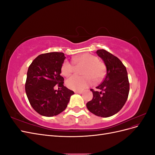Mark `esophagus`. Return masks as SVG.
<instances>
[{"mask_svg": "<svg viewBox=\"0 0 155 155\" xmlns=\"http://www.w3.org/2000/svg\"><path fill=\"white\" fill-rule=\"evenodd\" d=\"M75 93H76V94H82L83 93V91H75Z\"/></svg>", "mask_w": 155, "mask_h": 155, "instance_id": "1", "label": "esophagus"}]
</instances>
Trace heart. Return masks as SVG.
I'll return each instance as SVG.
<instances>
[{
	"mask_svg": "<svg viewBox=\"0 0 155 155\" xmlns=\"http://www.w3.org/2000/svg\"><path fill=\"white\" fill-rule=\"evenodd\" d=\"M73 61L77 65L85 66L82 70L84 76H73L66 81L67 86L73 91H82L94 83V79L96 81H100L105 75V65L98 60L96 56L85 53L76 56ZM75 66L68 61H64L62 64L61 71L63 76L68 77L75 72Z\"/></svg>",
	"mask_w": 155,
	"mask_h": 155,
	"instance_id": "1",
	"label": "heart"
}]
</instances>
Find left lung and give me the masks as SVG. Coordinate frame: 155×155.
Masks as SVG:
<instances>
[{
    "mask_svg": "<svg viewBox=\"0 0 155 155\" xmlns=\"http://www.w3.org/2000/svg\"><path fill=\"white\" fill-rule=\"evenodd\" d=\"M96 53L104 60L107 74L97 91L91 89L93 98L87 107L94 114L107 118L122 109L128 98L129 82L126 67L118 58L103 49Z\"/></svg>",
    "mask_w": 155,
    "mask_h": 155,
    "instance_id": "obj_1",
    "label": "left lung"
}]
</instances>
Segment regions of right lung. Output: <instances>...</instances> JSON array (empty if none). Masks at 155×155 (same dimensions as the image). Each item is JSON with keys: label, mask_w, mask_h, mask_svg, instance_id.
<instances>
[{"label": "right lung", "mask_w": 155, "mask_h": 155, "mask_svg": "<svg viewBox=\"0 0 155 155\" xmlns=\"http://www.w3.org/2000/svg\"><path fill=\"white\" fill-rule=\"evenodd\" d=\"M66 58L62 52H50L37 56L29 66L25 91L31 106L37 113L51 117L62 112L74 92L64 87L61 76ZM58 85L61 90H54Z\"/></svg>", "instance_id": "right-lung-1"}]
</instances>
